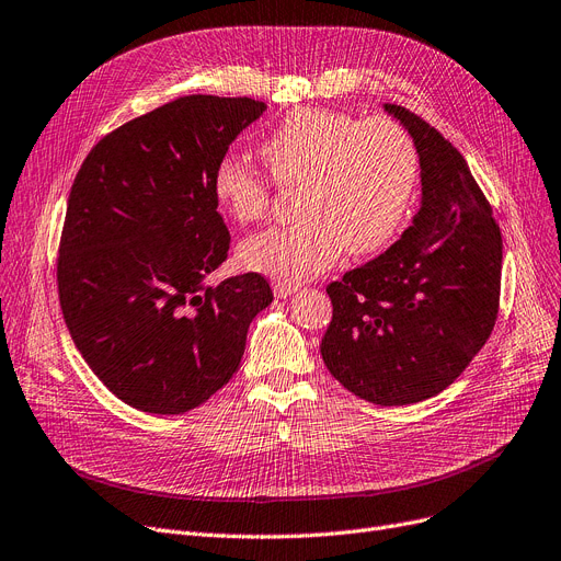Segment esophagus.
Segmentation results:
<instances>
[{"label": "esophagus", "mask_w": 561, "mask_h": 561, "mask_svg": "<svg viewBox=\"0 0 561 561\" xmlns=\"http://www.w3.org/2000/svg\"><path fill=\"white\" fill-rule=\"evenodd\" d=\"M273 291H275L277 298H288V296L298 291V286L296 284H286V282H275L273 284Z\"/></svg>", "instance_id": "1"}]
</instances>
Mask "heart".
Returning <instances> with one entry per match:
<instances>
[{"label":"heart","mask_w":561,"mask_h":561,"mask_svg":"<svg viewBox=\"0 0 561 561\" xmlns=\"http://www.w3.org/2000/svg\"><path fill=\"white\" fill-rule=\"evenodd\" d=\"M279 186L300 184L294 226L247 240L240 259L277 282L298 284L333 265L340 254H371L402 224L419 182V150L388 117L358 119L325 108L288 113L261 142ZM221 210L240 224L261 221L273 184L244 159L226 154L213 173Z\"/></svg>","instance_id":"b5f03b06"}]
</instances>
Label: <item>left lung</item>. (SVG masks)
Wrapping results in <instances>:
<instances>
[{"instance_id":"1","label":"left lung","mask_w":561,"mask_h":561,"mask_svg":"<svg viewBox=\"0 0 561 561\" xmlns=\"http://www.w3.org/2000/svg\"><path fill=\"white\" fill-rule=\"evenodd\" d=\"M416 142L421 210L402 238L328 284L325 367L381 407L448 388L488 342L502 288V231L465 157L425 119L383 103Z\"/></svg>"}]
</instances>
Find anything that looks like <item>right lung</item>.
<instances>
[{
	"instance_id": "1",
	"label": "right lung",
	"mask_w": 561,
	"mask_h": 561,
	"mask_svg": "<svg viewBox=\"0 0 561 561\" xmlns=\"http://www.w3.org/2000/svg\"><path fill=\"white\" fill-rule=\"evenodd\" d=\"M263 111L249 96H180L103 136L73 180L61 314L90 369L134 409L173 416L210 400L273 302L259 273L205 284L231 242L215 165Z\"/></svg>"
}]
</instances>
